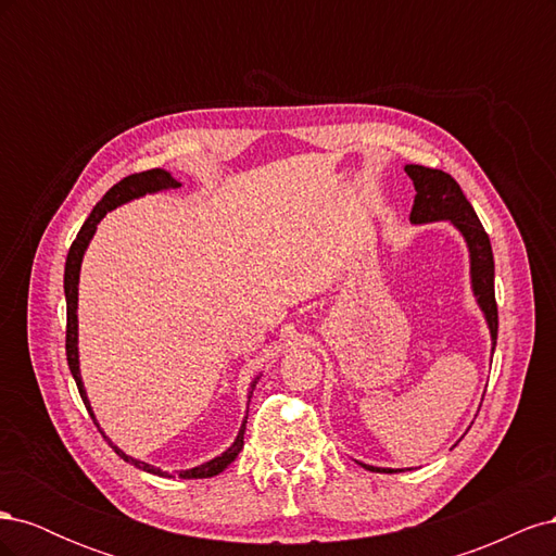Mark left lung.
Instances as JSON below:
<instances>
[{
	"label": "left lung",
	"instance_id": "left-lung-1",
	"mask_svg": "<svg viewBox=\"0 0 556 556\" xmlns=\"http://www.w3.org/2000/svg\"><path fill=\"white\" fill-rule=\"evenodd\" d=\"M406 174L415 185V204L410 211L413 225L425 223H439L450 220L454 227L462 231V237L470 252V285H473V294L478 296V306L484 313L486 327L492 333V352L496 348V333H498V311H496V296H494V255L492 243L478 215L470 206V201L464 197L459 182L450 174L441 169H429V166L406 164ZM366 470H376V473H394V468H378L362 464ZM401 470V468H399Z\"/></svg>",
	"mask_w": 556,
	"mask_h": 556
}]
</instances>
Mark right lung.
Returning <instances> with one entry per match:
<instances>
[{"label": "right lung", "instance_id": "right-lung-1", "mask_svg": "<svg viewBox=\"0 0 556 556\" xmlns=\"http://www.w3.org/2000/svg\"><path fill=\"white\" fill-rule=\"evenodd\" d=\"M172 188H180V182H178L169 172H164V169H150V172H141V174H131V176L123 178L121 182H115L113 188L102 197V201H99V204L92 208L88 220L83 223L76 241H74L72 248H70V255H66V264H64L66 362H70V371H72V376H74V380H76L80 399H83V403H86V408H88V413H90L94 425H97V417H94V413H92V408H90L86 387H83L80 371H78V315H76V308H78V276H80V262H83V255H86V248H88L90 239L94 237V229H97L99 220H102V217H104L109 211H113L115 206L127 204V201H131V199H139V197H143V194L160 192V190H172ZM257 380H260V378L252 380L250 394H252V390H255ZM245 422H248V415H245L243 425H241V429H239L237 441H233L231 447L225 450V452L220 454V457H215V459H211V462H206V464L188 468V470H180L178 476L185 478V480H192V478H213V476H217V473H223V470H225L233 459H237L239 452L243 450ZM97 429H99V425H97ZM99 431H102V429H99ZM102 435H104V431H102ZM104 439H106V435H104ZM106 441H109V439H106ZM109 445L115 450L117 457H123L127 464L146 470V473H153V476H160V478H172L169 473H164V470L157 468V466H150V464H146V462H139V459L129 457V454H125L121 447H115L111 441H109Z\"/></svg>", "mask_w": 556, "mask_h": 556}]
</instances>
